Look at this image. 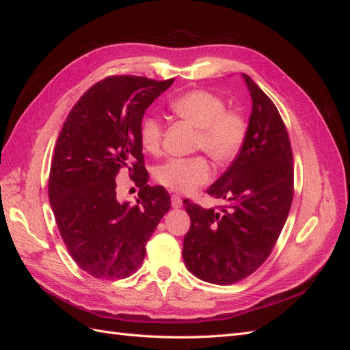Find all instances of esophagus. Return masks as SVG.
Here are the masks:
<instances>
[{
    "label": "esophagus",
    "mask_w": 350,
    "mask_h": 350,
    "mask_svg": "<svg viewBox=\"0 0 350 350\" xmlns=\"http://www.w3.org/2000/svg\"><path fill=\"white\" fill-rule=\"evenodd\" d=\"M171 204H172L174 208H179V207L183 206V198L179 197V196H176V194H174V196L171 197Z\"/></svg>",
    "instance_id": "1"
}]
</instances>
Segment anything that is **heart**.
I'll return each mask as SVG.
<instances>
[{
    "label": "heart",
    "mask_w": 350,
    "mask_h": 350,
    "mask_svg": "<svg viewBox=\"0 0 350 350\" xmlns=\"http://www.w3.org/2000/svg\"><path fill=\"white\" fill-rule=\"evenodd\" d=\"M169 109L197 129L196 149L204 150L217 165H228L239 154L247 139L248 124L237 109H226L224 98L204 89H193L169 102ZM163 124L154 115H146L139 124V140L147 153L162 146ZM211 167L204 156L169 159L156 167L159 184L178 193H189L207 183Z\"/></svg>",
    "instance_id": "b5f03b06"
}]
</instances>
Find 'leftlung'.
Instances as JSON below:
<instances>
[{"instance_id":"obj_1","label":"left lung","mask_w":350,"mask_h":350,"mask_svg":"<svg viewBox=\"0 0 350 350\" xmlns=\"http://www.w3.org/2000/svg\"><path fill=\"white\" fill-rule=\"evenodd\" d=\"M252 99L247 139L228 171L207 189L225 206L203 208L184 200L191 226L183 257L198 279L232 284L267 260L293 200V154L276 105L247 74Z\"/></svg>"}]
</instances>
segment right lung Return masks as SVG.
Masks as SVG:
<instances>
[{
  "mask_svg": "<svg viewBox=\"0 0 350 350\" xmlns=\"http://www.w3.org/2000/svg\"><path fill=\"white\" fill-rule=\"evenodd\" d=\"M172 83L140 76L103 79L74 105L58 135L49 203L70 256L96 279L135 273L147 241L171 208L163 187L147 185L139 124ZM124 168L141 188L135 206L116 200L114 178Z\"/></svg>",
  "mask_w": 350,
  "mask_h": 350,
  "instance_id": "right-lung-1",
  "label": "right lung"
}]
</instances>
